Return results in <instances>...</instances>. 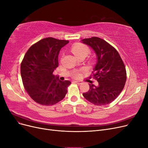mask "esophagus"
<instances>
[{
	"label": "esophagus",
	"instance_id": "34e87169",
	"mask_svg": "<svg viewBox=\"0 0 148 148\" xmlns=\"http://www.w3.org/2000/svg\"><path fill=\"white\" fill-rule=\"evenodd\" d=\"M75 83H76L77 84H78V85H81L82 83V82H81V81H75Z\"/></svg>",
	"mask_w": 148,
	"mask_h": 148
}]
</instances>
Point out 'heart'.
I'll return each mask as SVG.
<instances>
[{
    "instance_id": "1",
    "label": "heart",
    "mask_w": 148,
    "mask_h": 148,
    "mask_svg": "<svg viewBox=\"0 0 148 148\" xmlns=\"http://www.w3.org/2000/svg\"><path fill=\"white\" fill-rule=\"evenodd\" d=\"M72 52L77 57H80L82 56H86L89 53V49L83 45H74L71 48ZM73 76L75 78H78L80 76L79 72H75Z\"/></svg>"
}]
</instances>
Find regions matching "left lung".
<instances>
[{
    "mask_svg": "<svg viewBox=\"0 0 148 148\" xmlns=\"http://www.w3.org/2000/svg\"><path fill=\"white\" fill-rule=\"evenodd\" d=\"M83 43L91 47L96 54L97 62L92 76L99 84L89 83V89L83 95L97 106L110 104L123 90L126 80V71L121 57L114 47L105 40L92 37L84 38Z\"/></svg>",
    "mask_w": 148,
    "mask_h": 148,
    "instance_id": "8db88e82",
    "label": "left lung"
}]
</instances>
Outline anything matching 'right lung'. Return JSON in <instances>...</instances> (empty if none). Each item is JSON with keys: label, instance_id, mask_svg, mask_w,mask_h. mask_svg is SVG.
<instances>
[{"label": "right lung", "instance_id": "add662e5", "mask_svg": "<svg viewBox=\"0 0 148 148\" xmlns=\"http://www.w3.org/2000/svg\"><path fill=\"white\" fill-rule=\"evenodd\" d=\"M68 40L44 38L33 45L22 61L21 73L24 88L37 103L49 106L64 99L71 83L61 81L53 74L58 67L60 49Z\"/></svg>", "mask_w": 148, "mask_h": 148}]
</instances>
